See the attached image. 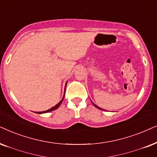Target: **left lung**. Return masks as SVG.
Instances as JSON below:
<instances>
[{
	"label": "left lung",
	"mask_w": 157,
	"mask_h": 157,
	"mask_svg": "<svg viewBox=\"0 0 157 157\" xmlns=\"http://www.w3.org/2000/svg\"><path fill=\"white\" fill-rule=\"evenodd\" d=\"M91 102H92V101H91ZM92 103H93V102H92ZM93 105H94V106H95V107H96V108H98V109H100V110H103V109H102V108H101L98 107V106H97V105H95V104H94L93 103Z\"/></svg>",
	"instance_id": "obj_1"
}]
</instances>
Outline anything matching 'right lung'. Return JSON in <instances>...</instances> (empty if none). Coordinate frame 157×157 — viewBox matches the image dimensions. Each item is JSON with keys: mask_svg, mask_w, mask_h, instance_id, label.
Returning <instances> with one entry per match:
<instances>
[{"mask_svg": "<svg viewBox=\"0 0 157 157\" xmlns=\"http://www.w3.org/2000/svg\"><path fill=\"white\" fill-rule=\"evenodd\" d=\"M67 82H66V84H65V87H64V93H65V90H66V86H67ZM64 95H63V97H62V100H60V101L59 102V103H58L57 105H54V107H52V108H50V109H49V110H45V111H41V112H36V113H39V114H41V113H49V112H51V111H52V110H56V109H57L59 107V105H61V103H62V101H63V99H64Z\"/></svg>", "mask_w": 157, "mask_h": 157, "instance_id": "1", "label": "right lung"}]
</instances>
